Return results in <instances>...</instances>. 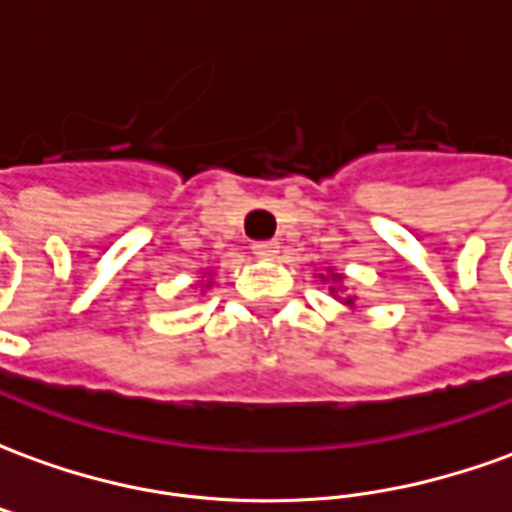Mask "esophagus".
Listing matches in <instances>:
<instances>
[{
  "label": "esophagus",
  "instance_id": "1",
  "mask_svg": "<svg viewBox=\"0 0 512 512\" xmlns=\"http://www.w3.org/2000/svg\"><path fill=\"white\" fill-rule=\"evenodd\" d=\"M252 252L263 260H271V257L279 255V244L277 241H257V244H252Z\"/></svg>",
  "mask_w": 512,
  "mask_h": 512
}]
</instances>
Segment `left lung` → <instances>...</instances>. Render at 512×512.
Here are the masks:
<instances>
[{
	"label": "left lung",
	"instance_id": "obj_1",
	"mask_svg": "<svg viewBox=\"0 0 512 512\" xmlns=\"http://www.w3.org/2000/svg\"><path fill=\"white\" fill-rule=\"evenodd\" d=\"M318 279H321V282H329V293H332L334 299L340 301V304H345L348 310H354L356 296H354V293H345V288H343L345 277L340 274V271H334V268H326L323 274H318Z\"/></svg>",
	"mask_w": 512,
	"mask_h": 512
}]
</instances>
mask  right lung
I'll return each instance as SVG.
<instances>
[{"label": "right lung", "instance_id": "1", "mask_svg": "<svg viewBox=\"0 0 512 512\" xmlns=\"http://www.w3.org/2000/svg\"><path fill=\"white\" fill-rule=\"evenodd\" d=\"M213 288V271H202V277H197L194 290H211Z\"/></svg>", "mask_w": 512, "mask_h": 512}]
</instances>
